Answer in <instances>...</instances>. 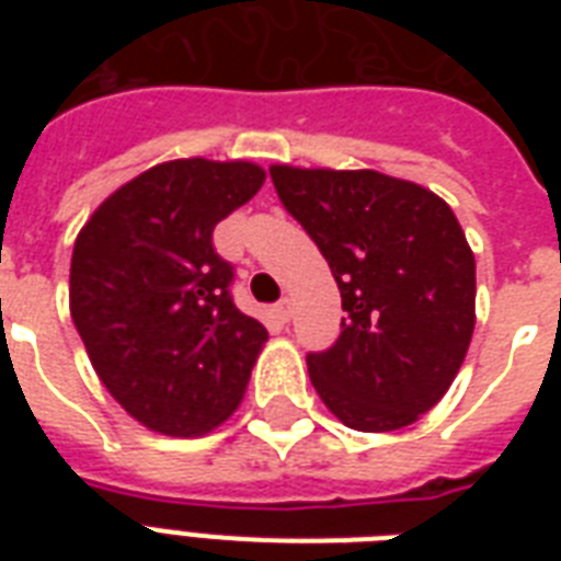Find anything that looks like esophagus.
I'll return each instance as SVG.
<instances>
[{
	"label": "esophagus",
	"mask_w": 561,
	"mask_h": 561,
	"mask_svg": "<svg viewBox=\"0 0 561 561\" xmlns=\"http://www.w3.org/2000/svg\"><path fill=\"white\" fill-rule=\"evenodd\" d=\"M276 317H279L282 323H288L290 317H294V306H290V299H282L279 306H276Z\"/></svg>",
	"instance_id": "34e87169"
}]
</instances>
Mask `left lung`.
<instances>
[{"instance_id": "1", "label": "left lung", "mask_w": 561, "mask_h": 561, "mask_svg": "<svg viewBox=\"0 0 561 561\" xmlns=\"http://www.w3.org/2000/svg\"><path fill=\"white\" fill-rule=\"evenodd\" d=\"M285 209L314 238L341 288V337L308 355L323 404L383 434L443 399L474 332V253L451 206L381 171L271 165Z\"/></svg>"}]
</instances>
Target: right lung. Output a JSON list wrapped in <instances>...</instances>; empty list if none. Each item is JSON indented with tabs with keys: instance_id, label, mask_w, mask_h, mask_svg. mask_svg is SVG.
Here are the masks:
<instances>
[{
	"instance_id": "add662e5",
	"label": "right lung",
	"mask_w": 561,
	"mask_h": 561,
	"mask_svg": "<svg viewBox=\"0 0 561 561\" xmlns=\"http://www.w3.org/2000/svg\"><path fill=\"white\" fill-rule=\"evenodd\" d=\"M264 183L255 162H160L75 238L69 311L110 396L162 436H203L244 399L267 341L229 297L211 229Z\"/></svg>"
}]
</instances>
